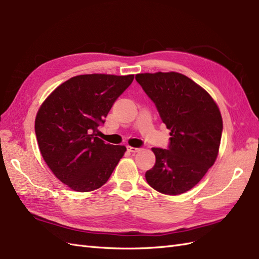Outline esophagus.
<instances>
[{
  "label": "esophagus",
  "mask_w": 259,
  "mask_h": 259,
  "mask_svg": "<svg viewBox=\"0 0 259 259\" xmlns=\"http://www.w3.org/2000/svg\"><path fill=\"white\" fill-rule=\"evenodd\" d=\"M127 149L131 151V153H137V151L140 150V148H137V147H132V146H127Z\"/></svg>",
  "instance_id": "obj_1"
}]
</instances>
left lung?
Masks as SVG:
<instances>
[{
    "label": "left lung",
    "instance_id": "1",
    "mask_svg": "<svg viewBox=\"0 0 259 259\" xmlns=\"http://www.w3.org/2000/svg\"><path fill=\"white\" fill-rule=\"evenodd\" d=\"M135 79L170 130L168 148H153L156 163L145 177L158 192L184 193L217 159L223 131L220 110L209 93L181 73H140Z\"/></svg>",
    "mask_w": 259,
    "mask_h": 259
}]
</instances>
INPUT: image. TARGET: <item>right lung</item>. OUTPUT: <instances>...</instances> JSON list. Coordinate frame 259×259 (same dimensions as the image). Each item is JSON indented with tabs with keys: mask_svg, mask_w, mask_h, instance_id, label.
Returning a JSON list of instances; mask_svg holds the SVG:
<instances>
[{
	"mask_svg": "<svg viewBox=\"0 0 259 259\" xmlns=\"http://www.w3.org/2000/svg\"><path fill=\"white\" fill-rule=\"evenodd\" d=\"M134 75L81 74L67 80L42 103L35 133L44 160L62 184L93 191L109 180L126 147L97 137L116 99Z\"/></svg>",
	"mask_w": 259,
	"mask_h": 259,
	"instance_id": "1",
	"label": "right lung"
}]
</instances>
